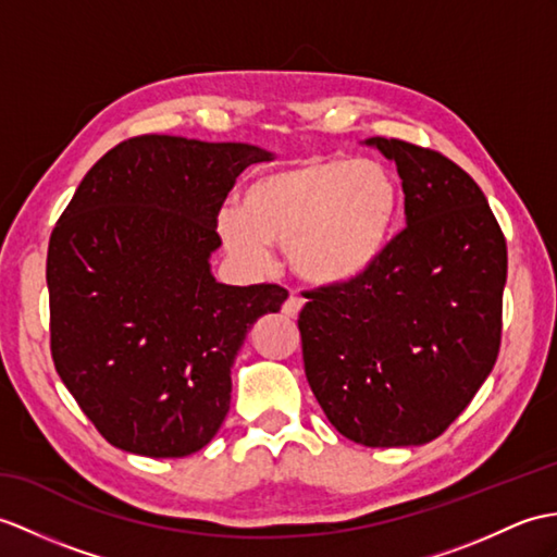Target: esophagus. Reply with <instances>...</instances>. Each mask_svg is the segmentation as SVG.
<instances>
[{
  "label": "esophagus",
  "instance_id": "obj_1",
  "mask_svg": "<svg viewBox=\"0 0 557 557\" xmlns=\"http://www.w3.org/2000/svg\"><path fill=\"white\" fill-rule=\"evenodd\" d=\"M301 308H304V299H299V296H289L287 301H284V306H282V313L284 315H289V318H296L301 313Z\"/></svg>",
  "mask_w": 557,
  "mask_h": 557
}]
</instances>
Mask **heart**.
<instances>
[{"mask_svg":"<svg viewBox=\"0 0 557 557\" xmlns=\"http://www.w3.org/2000/svg\"><path fill=\"white\" fill-rule=\"evenodd\" d=\"M396 203L394 177L380 161L310 157L253 177L242 209H220L215 225L242 263L261 268L268 247H282L308 284L344 287L377 263Z\"/></svg>","mask_w":557,"mask_h":557,"instance_id":"1","label":"heart"}]
</instances>
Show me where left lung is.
Wrapping results in <instances>:
<instances>
[{
    "label": "left lung",
    "mask_w": 557,
    "mask_h": 557,
    "mask_svg": "<svg viewBox=\"0 0 557 557\" xmlns=\"http://www.w3.org/2000/svg\"><path fill=\"white\" fill-rule=\"evenodd\" d=\"M363 145L396 163L406 227L363 277L306 296V377L346 438L420 446L468 408L494 370L506 237L484 191L454 161L400 139Z\"/></svg>",
    "instance_id": "obj_1"
}]
</instances>
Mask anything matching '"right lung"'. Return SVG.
Returning <instances> with one entry per match:
<instances>
[{"label": "right lung", "instance_id": "add662e5", "mask_svg": "<svg viewBox=\"0 0 557 557\" xmlns=\"http://www.w3.org/2000/svg\"><path fill=\"white\" fill-rule=\"evenodd\" d=\"M270 157L244 141L133 137L61 213L47 251L51 358L115 448L183 458L223 424L239 348L287 294L213 277L215 220L244 168Z\"/></svg>", "mask_w": 557, "mask_h": 557}]
</instances>
